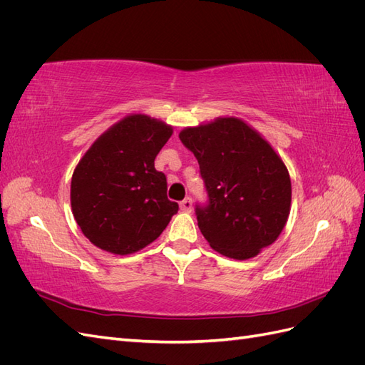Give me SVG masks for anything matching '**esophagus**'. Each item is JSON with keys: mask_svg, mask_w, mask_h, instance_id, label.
Here are the masks:
<instances>
[{"mask_svg": "<svg viewBox=\"0 0 365 365\" xmlns=\"http://www.w3.org/2000/svg\"><path fill=\"white\" fill-rule=\"evenodd\" d=\"M180 208H181V212H184V213H190L192 212V200H190V197H185L184 201H181Z\"/></svg>", "mask_w": 365, "mask_h": 365, "instance_id": "obj_1", "label": "esophagus"}]
</instances>
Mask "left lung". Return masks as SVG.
Segmentation results:
<instances>
[{"instance_id": "1", "label": "left lung", "mask_w": 365, "mask_h": 365, "mask_svg": "<svg viewBox=\"0 0 365 365\" xmlns=\"http://www.w3.org/2000/svg\"><path fill=\"white\" fill-rule=\"evenodd\" d=\"M200 163L208 205L196 207L208 245L225 257H256L277 240L291 213L288 168L264 137L235 115L180 132Z\"/></svg>"}]
</instances>
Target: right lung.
Instances as JSON below:
<instances>
[{"label": "right lung", "mask_w": 365, "mask_h": 365, "mask_svg": "<svg viewBox=\"0 0 365 365\" xmlns=\"http://www.w3.org/2000/svg\"><path fill=\"white\" fill-rule=\"evenodd\" d=\"M173 128L146 114H129L108 128L77 163L71 212L93 245L118 256L155 240L178 212L168 200L155 157Z\"/></svg>", "instance_id": "obj_1"}]
</instances>
